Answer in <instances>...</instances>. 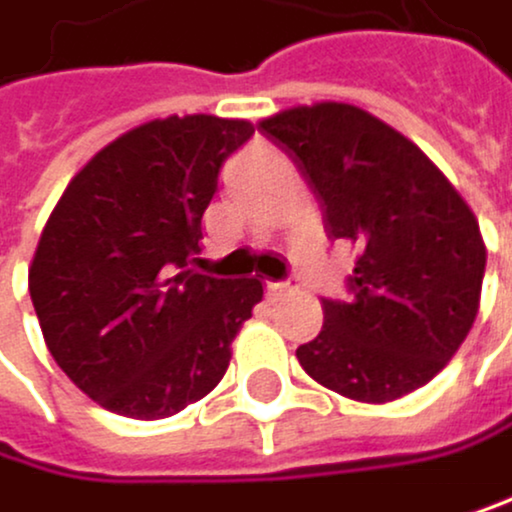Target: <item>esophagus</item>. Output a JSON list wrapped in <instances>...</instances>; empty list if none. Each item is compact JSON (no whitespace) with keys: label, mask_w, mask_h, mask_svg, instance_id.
<instances>
[{"label":"esophagus","mask_w":512,"mask_h":512,"mask_svg":"<svg viewBox=\"0 0 512 512\" xmlns=\"http://www.w3.org/2000/svg\"><path fill=\"white\" fill-rule=\"evenodd\" d=\"M292 292H298V282H267L270 298H282V295H292Z\"/></svg>","instance_id":"obj_1"}]
</instances>
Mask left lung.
<instances>
[{
    "label": "left lung",
    "instance_id": "obj_1",
    "mask_svg": "<svg viewBox=\"0 0 512 512\" xmlns=\"http://www.w3.org/2000/svg\"><path fill=\"white\" fill-rule=\"evenodd\" d=\"M261 130L298 164L326 233L357 248L351 298H323V329L295 351L351 401L385 404L448 367L479 314V220L423 152L357 105L276 111Z\"/></svg>",
    "mask_w": 512,
    "mask_h": 512
}]
</instances>
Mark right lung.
I'll list each match as a JSON object with an SVG mask.
<instances>
[{"mask_svg":"<svg viewBox=\"0 0 512 512\" xmlns=\"http://www.w3.org/2000/svg\"><path fill=\"white\" fill-rule=\"evenodd\" d=\"M251 120L186 114L139 124L67 183L39 236L30 298L49 354L83 395L130 420L205 398L261 279L189 270L223 161Z\"/></svg>","mask_w":512,"mask_h":512,"instance_id":"right-lung-1","label":"right lung"}]
</instances>
